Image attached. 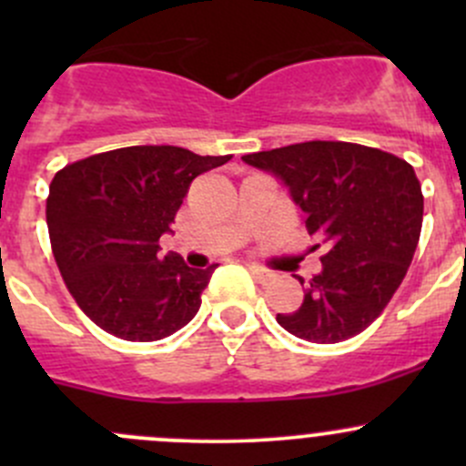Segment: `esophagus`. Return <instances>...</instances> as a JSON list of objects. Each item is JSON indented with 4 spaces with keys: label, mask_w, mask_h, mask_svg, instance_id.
Segmentation results:
<instances>
[{
    "label": "esophagus",
    "mask_w": 466,
    "mask_h": 466,
    "mask_svg": "<svg viewBox=\"0 0 466 466\" xmlns=\"http://www.w3.org/2000/svg\"><path fill=\"white\" fill-rule=\"evenodd\" d=\"M248 270L252 272V277H255V279L259 281V284H268V281H270L272 277H275L270 270H266V268L257 266V263H248Z\"/></svg>",
    "instance_id": "1"
}]
</instances>
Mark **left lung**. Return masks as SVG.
<instances>
[{"label": "left lung", "mask_w": 466, "mask_h": 466, "mask_svg": "<svg viewBox=\"0 0 466 466\" xmlns=\"http://www.w3.org/2000/svg\"><path fill=\"white\" fill-rule=\"evenodd\" d=\"M241 159L289 187L309 234L322 241L313 250L324 246L322 272L309 281L302 307L277 313V322L320 345L368 329L401 286L420 243L424 196L410 164L350 142L290 144Z\"/></svg>", "instance_id": "obj_1"}]
</instances>
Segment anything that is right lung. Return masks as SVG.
Here are the masks:
<instances>
[{
    "mask_svg": "<svg viewBox=\"0 0 466 466\" xmlns=\"http://www.w3.org/2000/svg\"><path fill=\"white\" fill-rule=\"evenodd\" d=\"M229 159L180 146H128L56 173L46 198L51 250L96 327L153 342L194 320L216 263L196 270L180 255L162 257L159 237L171 232L194 177Z\"/></svg>",
    "mask_w": 466,
    "mask_h": 466,
    "instance_id": "obj_1",
    "label": "right lung"
}]
</instances>
